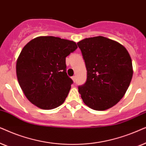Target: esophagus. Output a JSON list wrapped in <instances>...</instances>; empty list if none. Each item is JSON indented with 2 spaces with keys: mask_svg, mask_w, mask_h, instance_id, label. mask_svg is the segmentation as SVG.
<instances>
[{
  "mask_svg": "<svg viewBox=\"0 0 146 146\" xmlns=\"http://www.w3.org/2000/svg\"><path fill=\"white\" fill-rule=\"evenodd\" d=\"M72 79H73V81H74V82H75V81H76V77L73 76L72 77Z\"/></svg>",
  "mask_w": 146,
  "mask_h": 146,
  "instance_id": "1",
  "label": "esophagus"
}]
</instances>
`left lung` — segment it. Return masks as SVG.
I'll use <instances>...</instances> for the list:
<instances>
[{
    "label": "left lung",
    "mask_w": 146,
    "mask_h": 146,
    "mask_svg": "<svg viewBox=\"0 0 146 146\" xmlns=\"http://www.w3.org/2000/svg\"><path fill=\"white\" fill-rule=\"evenodd\" d=\"M77 45L87 69V80L78 87L83 102L97 111L114 106L125 95L133 76L127 49L102 36L85 38Z\"/></svg>",
    "instance_id": "1"
}]
</instances>
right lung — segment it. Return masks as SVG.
<instances>
[{"label":"right lung","instance_id":"add662e5","mask_svg":"<svg viewBox=\"0 0 146 146\" xmlns=\"http://www.w3.org/2000/svg\"><path fill=\"white\" fill-rule=\"evenodd\" d=\"M77 48L75 42L52 36L35 38L24 46L17 61V75L33 104L43 110L63 104L73 83L65 59Z\"/></svg>","mask_w":146,"mask_h":146}]
</instances>
